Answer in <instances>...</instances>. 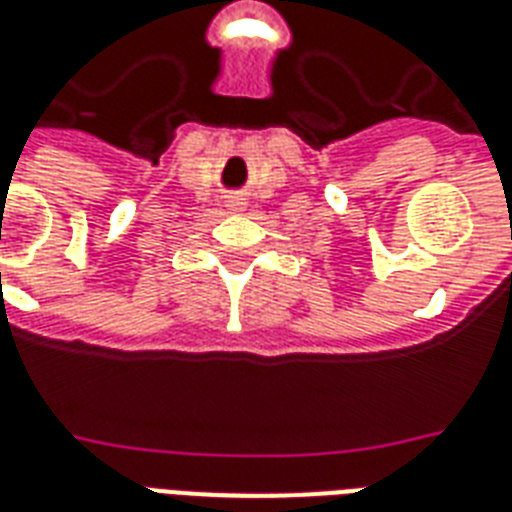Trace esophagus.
<instances>
[{"label": "esophagus", "instance_id": "esophagus-1", "mask_svg": "<svg viewBox=\"0 0 512 512\" xmlns=\"http://www.w3.org/2000/svg\"><path fill=\"white\" fill-rule=\"evenodd\" d=\"M244 207H247V201L239 199V196H231V199L225 201V209H228V212H233V215H239V212H244Z\"/></svg>", "mask_w": 512, "mask_h": 512}]
</instances>
